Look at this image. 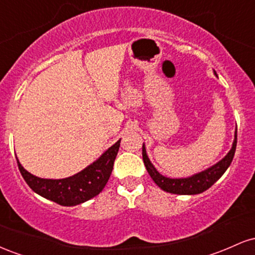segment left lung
<instances>
[{
	"mask_svg": "<svg viewBox=\"0 0 255 255\" xmlns=\"http://www.w3.org/2000/svg\"><path fill=\"white\" fill-rule=\"evenodd\" d=\"M213 73L217 77V73L215 71H213ZM236 142H238V128L235 129L233 146H231L230 151L225 154V157L222 158L216 164L210 166V168L205 169V170L200 172H197V174L188 177L170 178L159 174L157 169L154 168V165L151 163V160L148 159L147 153H146L145 144H142V159H144L146 170L150 174L152 180L164 192L178 195L200 194V193L209 189L216 181H218L222 177V175L227 171V169L229 168L231 162H233L234 154H235Z\"/></svg>",
	"mask_w": 255,
	"mask_h": 255,
	"instance_id": "obj_1",
	"label": "left lung"
}]
</instances>
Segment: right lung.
Returning a JSON list of instances; mask_svg holds the SVG:
<instances>
[{
  "mask_svg": "<svg viewBox=\"0 0 255 255\" xmlns=\"http://www.w3.org/2000/svg\"><path fill=\"white\" fill-rule=\"evenodd\" d=\"M120 142L121 139L103 152L95 162L78 174L66 178L55 180L34 176L24 169L16 157L17 166L26 183L34 193L62 206H75L95 198L103 191L113 171Z\"/></svg>",
  "mask_w": 255,
  "mask_h": 255,
  "instance_id": "add662e5",
  "label": "right lung"
}]
</instances>
